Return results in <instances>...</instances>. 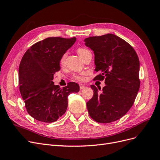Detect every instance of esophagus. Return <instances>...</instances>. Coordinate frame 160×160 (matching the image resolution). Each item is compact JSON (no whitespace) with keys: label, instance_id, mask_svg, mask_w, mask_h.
<instances>
[{"label":"esophagus","instance_id":"1","mask_svg":"<svg viewBox=\"0 0 160 160\" xmlns=\"http://www.w3.org/2000/svg\"><path fill=\"white\" fill-rule=\"evenodd\" d=\"M84 88H85V86H84V85H83V84H80V90L84 89Z\"/></svg>","mask_w":160,"mask_h":160}]
</instances>
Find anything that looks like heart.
<instances>
[{"label": "heart", "instance_id": "heart-1", "mask_svg": "<svg viewBox=\"0 0 160 160\" xmlns=\"http://www.w3.org/2000/svg\"><path fill=\"white\" fill-rule=\"evenodd\" d=\"M88 52H90V51L86 49H83V48H79V49H78V50H77V52H78V55L81 57V58H83L86 55V53H88ZM66 57H67V53H64L61 58V64L64 63L65 59H66ZM85 75H86V73H82L80 74H74L73 78L76 80H78V81H84L85 80Z\"/></svg>", "mask_w": 160, "mask_h": 160}]
</instances>
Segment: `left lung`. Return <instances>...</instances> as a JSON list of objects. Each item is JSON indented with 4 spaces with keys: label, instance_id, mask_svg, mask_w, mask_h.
Here are the masks:
<instances>
[{
    "label": "left lung",
    "instance_id": "8db88e82",
    "mask_svg": "<svg viewBox=\"0 0 160 160\" xmlns=\"http://www.w3.org/2000/svg\"><path fill=\"white\" fill-rule=\"evenodd\" d=\"M93 51L95 80L105 78V86L91 85L92 98L87 103L88 113L98 122L109 123L121 119L131 108L140 88V62L137 52L127 41L108 33L84 39Z\"/></svg>",
    "mask_w": 160,
    "mask_h": 160
}]
</instances>
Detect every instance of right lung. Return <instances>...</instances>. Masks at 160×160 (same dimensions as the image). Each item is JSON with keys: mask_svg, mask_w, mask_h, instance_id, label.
<instances>
[{"mask_svg": "<svg viewBox=\"0 0 160 160\" xmlns=\"http://www.w3.org/2000/svg\"><path fill=\"white\" fill-rule=\"evenodd\" d=\"M76 40L48 38L33 44L23 55L19 67L20 91L28 113L35 119L56 121L67 111L69 94L79 92L75 82L61 88L52 82L61 69L62 56Z\"/></svg>", "mask_w": 160, "mask_h": 160, "instance_id": "right-lung-1", "label": "right lung"}]
</instances>
